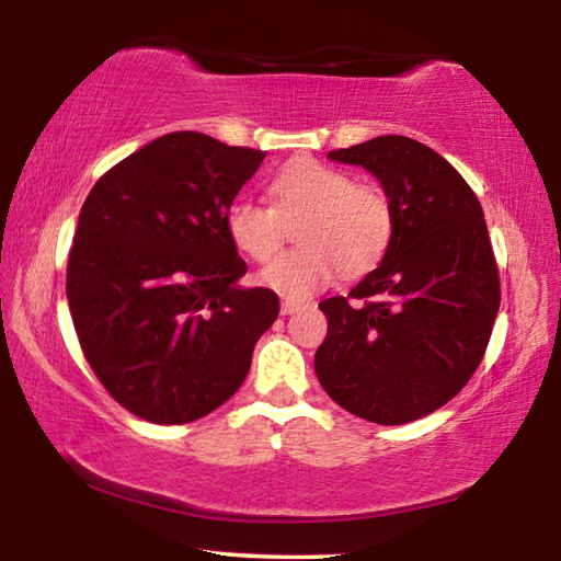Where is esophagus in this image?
Masks as SVG:
<instances>
[{
    "label": "esophagus",
    "instance_id": "esophagus-1",
    "mask_svg": "<svg viewBox=\"0 0 561 561\" xmlns=\"http://www.w3.org/2000/svg\"><path fill=\"white\" fill-rule=\"evenodd\" d=\"M304 307H309V304H304V301H291V299H287V301H282V314H284V317H289V314H297V311H301Z\"/></svg>",
    "mask_w": 561,
    "mask_h": 561
}]
</instances>
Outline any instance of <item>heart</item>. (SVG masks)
I'll return each mask as SVG.
<instances>
[{"label":"heart","instance_id":"obj_1","mask_svg":"<svg viewBox=\"0 0 561 561\" xmlns=\"http://www.w3.org/2000/svg\"><path fill=\"white\" fill-rule=\"evenodd\" d=\"M274 207L237 197L225 225L232 244L254 262H270L302 222V247L262 272L270 289L289 299H307L324 289L341 270L348 277L374 270L391 244L393 210L381 187L354 183L346 170L297 160L270 183Z\"/></svg>","mask_w":561,"mask_h":561}]
</instances>
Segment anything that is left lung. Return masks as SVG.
Returning a JSON list of instances; mask_svg holds the SVG:
<instances>
[{
  "label": "left lung",
  "mask_w": 561,
  "mask_h": 561,
  "mask_svg": "<svg viewBox=\"0 0 561 561\" xmlns=\"http://www.w3.org/2000/svg\"><path fill=\"white\" fill-rule=\"evenodd\" d=\"M329 158L381 180L393 234L348 297L319 304V383L358 417L411 423L458 396L485 356L500 309L485 217L458 170L413 138L378 136Z\"/></svg>",
  "instance_id": "obj_1"
}]
</instances>
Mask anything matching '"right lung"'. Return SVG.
I'll return each instance as SVG.
<instances>
[{
    "mask_svg": "<svg viewBox=\"0 0 561 561\" xmlns=\"http://www.w3.org/2000/svg\"><path fill=\"white\" fill-rule=\"evenodd\" d=\"M264 156L168 133L103 173L81 207L66 270L76 336L103 388L144 421L220 408L279 314L272 289L237 284L247 264L225 225Z\"/></svg>",
    "mask_w": 561,
    "mask_h": 561,
    "instance_id": "1",
    "label": "right lung"
}]
</instances>
